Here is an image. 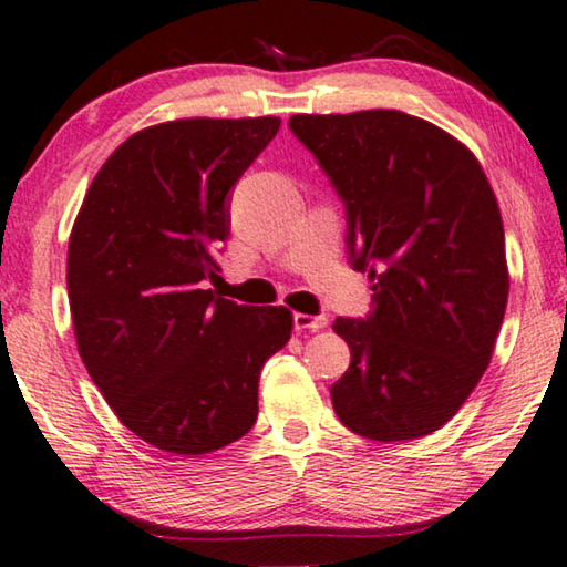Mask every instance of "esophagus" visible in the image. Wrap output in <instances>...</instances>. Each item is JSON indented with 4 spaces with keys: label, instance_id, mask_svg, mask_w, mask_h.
Listing matches in <instances>:
<instances>
[{
    "label": "esophagus",
    "instance_id": "34e87169",
    "mask_svg": "<svg viewBox=\"0 0 567 567\" xmlns=\"http://www.w3.org/2000/svg\"><path fill=\"white\" fill-rule=\"evenodd\" d=\"M327 327V317H311V315H301V311H297L293 315V330L297 332H317V330H324Z\"/></svg>",
    "mask_w": 567,
    "mask_h": 567
}]
</instances>
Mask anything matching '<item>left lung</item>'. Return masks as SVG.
<instances>
[{"label":"left lung","mask_w":567,"mask_h":567,"mask_svg":"<svg viewBox=\"0 0 567 567\" xmlns=\"http://www.w3.org/2000/svg\"><path fill=\"white\" fill-rule=\"evenodd\" d=\"M344 202L348 252L373 311L334 319L350 368L332 385L360 437H424L455 416L494 355L508 299L504 225L481 163L453 135L399 110L293 114Z\"/></svg>","instance_id":"1"}]
</instances>
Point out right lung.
Returning <instances> with one entry per match:
<instances>
[{"mask_svg":"<svg viewBox=\"0 0 567 567\" xmlns=\"http://www.w3.org/2000/svg\"><path fill=\"white\" fill-rule=\"evenodd\" d=\"M278 127H145L106 158L73 223L65 284L79 355L120 422L166 453L207 455L248 434L260 368L291 338L286 307L207 289L229 235V188Z\"/></svg>","mask_w":567,"mask_h":567,"instance_id":"right-lung-1","label":"right lung"}]
</instances>
